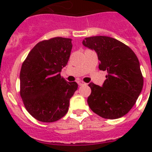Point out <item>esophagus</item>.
<instances>
[{
    "mask_svg": "<svg viewBox=\"0 0 152 152\" xmlns=\"http://www.w3.org/2000/svg\"><path fill=\"white\" fill-rule=\"evenodd\" d=\"M77 83H78V84L80 86H83V85H84V84H85V83H84V82H83L82 80H79Z\"/></svg>",
    "mask_w": 152,
    "mask_h": 152,
    "instance_id": "esophagus-1",
    "label": "esophagus"
}]
</instances>
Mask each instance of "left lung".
<instances>
[{
    "mask_svg": "<svg viewBox=\"0 0 152 152\" xmlns=\"http://www.w3.org/2000/svg\"><path fill=\"white\" fill-rule=\"evenodd\" d=\"M83 45L97 53L99 69L108 73L102 87L88 84L91 89L88 106L102 118H121L134 106L144 85L137 55L125 44L110 37L86 38Z\"/></svg>",
    "mask_w": 152,
    "mask_h": 152,
    "instance_id": "1",
    "label": "left lung"
}]
</instances>
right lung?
Returning <instances> with one entry per match:
<instances>
[{
	"instance_id": "add662e5",
	"label": "right lung",
	"mask_w": 152,
	"mask_h": 152,
	"mask_svg": "<svg viewBox=\"0 0 152 152\" xmlns=\"http://www.w3.org/2000/svg\"><path fill=\"white\" fill-rule=\"evenodd\" d=\"M72 48L71 39L44 40L34 46L23 63L20 96L28 113L39 121L53 122L69 110L78 84L67 82L60 72L69 61Z\"/></svg>"
}]
</instances>
